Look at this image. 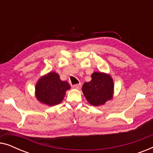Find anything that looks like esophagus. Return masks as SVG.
Returning <instances> with one entry per match:
<instances>
[{
  "label": "esophagus",
  "instance_id": "1",
  "mask_svg": "<svg viewBox=\"0 0 153 153\" xmlns=\"http://www.w3.org/2000/svg\"><path fill=\"white\" fill-rule=\"evenodd\" d=\"M81 83H79V84H75V85H74L72 86V88L74 89H77V90H79L81 88Z\"/></svg>",
  "mask_w": 153,
  "mask_h": 153
}]
</instances>
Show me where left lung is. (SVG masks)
<instances>
[{
	"mask_svg": "<svg viewBox=\"0 0 153 153\" xmlns=\"http://www.w3.org/2000/svg\"><path fill=\"white\" fill-rule=\"evenodd\" d=\"M91 77V81L84 83L83 85V95L91 105H104L114 97V80L109 74L104 72H95L92 74Z\"/></svg>",
	"mask_w": 153,
	"mask_h": 153,
	"instance_id": "obj_1",
	"label": "left lung"
}]
</instances>
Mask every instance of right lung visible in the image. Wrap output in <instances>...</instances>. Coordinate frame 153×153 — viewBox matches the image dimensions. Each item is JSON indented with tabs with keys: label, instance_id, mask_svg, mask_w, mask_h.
Here are the masks:
<instances>
[{
	"label": "right lung",
	"instance_id": "1",
	"mask_svg": "<svg viewBox=\"0 0 153 153\" xmlns=\"http://www.w3.org/2000/svg\"><path fill=\"white\" fill-rule=\"evenodd\" d=\"M70 88L68 81L60 80L58 73L50 72L42 76L37 81L35 95L41 103L50 106H55L63 100L66 91Z\"/></svg>",
	"mask_w": 153,
	"mask_h": 153
}]
</instances>
